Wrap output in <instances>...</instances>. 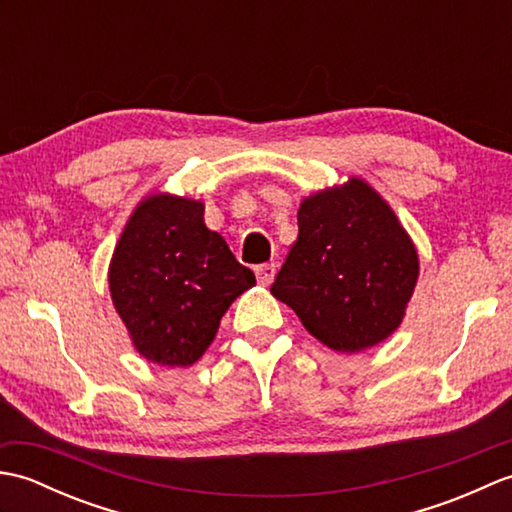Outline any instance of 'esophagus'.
Segmentation results:
<instances>
[{
    "instance_id": "34e87169",
    "label": "esophagus",
    "mask_w": 512,
    "mask_h": 512,
    "mask_svg": "<svg viewBox=\"0 0 512 512\" xmlns=\"http://www.w3.org/2000/svg\"><path fill=\"white\" fill-rule=\"evenodd\" d=\"M275 273H277V266H275V264H262V266L255 268L257 281H259V284H262V286H268L270 281L275 279Z\"/></svg>"
}]
</instances>
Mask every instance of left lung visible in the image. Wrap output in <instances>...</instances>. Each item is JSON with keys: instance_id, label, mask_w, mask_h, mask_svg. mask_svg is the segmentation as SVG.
Listing matches in <instances>:
<instances>
[{"instance_id": "left-lung-1", "label": "left lung", "mask_w": 512, "mask_h": 512, "mask_svg": "<svg viewBox=\"0 0 512 512\" xmlns=\"http://www.w3.org/2000/svg\"><path fill=\"white\" fill-rule=\"evenodd\" d=\"M297 222L273 297L334 352L356 354L389 339L407 314L420 259L387 200L352 176L303 198Z\"/></svg>"}]
</instances>
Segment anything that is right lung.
<instances>
[{"label":"right lung","instance_id":"add662e5","mask_svg":"<svg viewBox=\"0 0 512 512\" xmlns=\"http://www.w3.org/2000/svg\"><path fill=\"white\" fill-rule=\"evenodd\" d=\"M107 284L136 352L162 367H189L255 275L206 228L204 202L160 191L129 215Z\"/></svg>","mask_w":512,"mask_h":512}]
</instances>
